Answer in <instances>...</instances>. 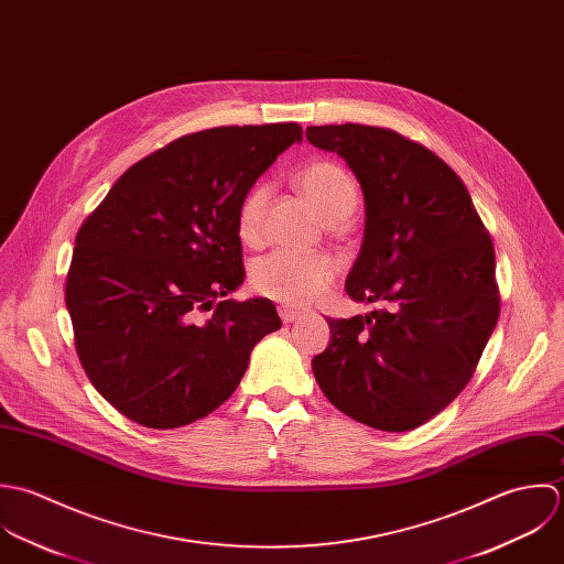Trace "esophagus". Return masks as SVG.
Segmentation results:
<instances>
[{"mask_svg":"<svg viewBox=\"0 0 564 564\" xmlns=\"http://www.w3.org/2000/svg\"><path fill=\"white\" fill-rule=\"evenodd\" d=\"M279 316H281V321H283L285 325H290V323H294V321L301 318V312L290 310V307H279Z\"/></svg>","mask_w":564,"mask_h":564,"instance_id":"obj_1","label":"esophagus"}]
</instances>
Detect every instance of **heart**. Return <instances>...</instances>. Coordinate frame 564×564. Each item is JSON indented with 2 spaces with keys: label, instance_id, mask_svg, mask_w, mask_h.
<instances>
[{
  "label": "heart",
  "instance_id": "1",
  "mask_svg": "<svg viewBox=\"0 0 564 564\" xmlns=\"http://www.w3.org/2000/svg\"><path fill=\"white\" fill-rule=\"evenodd\" d=\"M296 189L316 207L327 225L346 220L357 203L359 189L346 167L336 161H312L294 178ZM270 200V185H252L239 207L235 228L243 243L259 246L263 241V220ZM336 261L329 254H301L290 250H274L259 257L250 268L252 288L290 307H303L316 301L336 279Z\"/></svg>",
  "mask_w": 564,
  "mask_h": 564
}]
</instances>
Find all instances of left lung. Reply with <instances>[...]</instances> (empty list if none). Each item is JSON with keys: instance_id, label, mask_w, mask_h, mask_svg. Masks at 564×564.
Returning a JSON list of instances; mask_svg holds the SVG:
<instances>
[{"instance_id": "obj_1", "label": "left lung", "mask_w": 564, "mask_h": 564, "mask_svg": "<svg viewBox=\"0 0 564 564\" xmlns=\"http://www.w3.org/2000/svg\"><path fill=\"white\" fill-rule=\"evenodd\" d=\"M364 192L366 225L346 276L366 316L327 318L329 346L312 359L325 397L381 432H410L470 381L499 318L495 248L468 189L425 145L379 126H310Z\"/></svg>"}]
</instances>
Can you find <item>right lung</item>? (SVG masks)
Here are the masks:
<instances>
[{
	"label": "right lung",
	"instance_id": "1",
	"mask_svg": "<svg viewBox=\"0 0 564 564\" xmlns=\"http://www.w3.org/2000/svg\"><path fill=\"white\" fill-rule=\"evenodd\" d=\"M301 139L294 121L185 134L128 167L80 226L65 285L76 350L126 419L150 430L205 419L252 346L281 329L268 299L216 301L243 283V194Z\"/></svg>",
	"mask_w": 564,
	"mask_h": 564
}]
</instances>
